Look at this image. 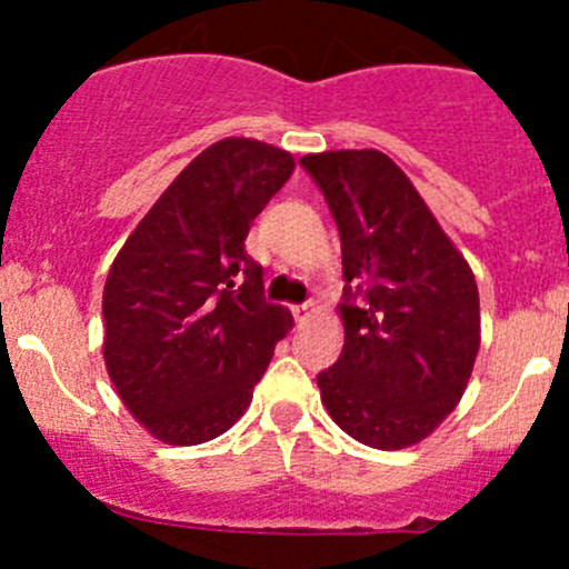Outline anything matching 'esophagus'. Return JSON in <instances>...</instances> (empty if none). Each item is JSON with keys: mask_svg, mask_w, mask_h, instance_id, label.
<instances>
[{"mask_svg": "<svg viewBox=\"0 0 569 569\" xmlns=\"http://www.w3.org/2000/svg\"><path fill=\"white\" fill-rule=\"evenodd\" d=\"M313 311V302H302V306H291V317H295V321H306L308 317H311Z\"/></svg>", "mask_w": 569, "mask_h": 569, "instance_id": "esophagus-1", "label": "esophagus"}]
</instances>
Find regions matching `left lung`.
<instances>
[{
    "label": "left lung",
    "mask_w": 569,
    "mask_h": 569,
    "mask_svg": "<svg viewBox=\"0 0 569 569\" xmlns=\"http://www.w3.org/2000/svg\"><path fill=\"white\" fill-rule=\"evenodd\" d=\"M341 233L343 349L317 382L332 421L371 449L427 438L479 352V289L410 178L382 151L300 159Z\"/></svg>",
    "instance_id": "8db88e82"
}]
</instances>
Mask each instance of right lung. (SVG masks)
I'll use <instances>...</instances> for the list:
<instances>
[{"label": "right lung", "mask_w": 569, "mask_h": 569, "mask_svg": "<svg viewBox=\"0 0 569 569\" xmlns=\"http://www.w3.org/2000/svg\"><path fill=\"white\" fill-rule=\"evenodd\" d=\"M295 173L289 151L228 137L194 157L120 248L104 286V360L131 416L170 446L242 418L295 319L244 250Z\"/></svg>", "instance_id": "obj_1"}]
</instances>
